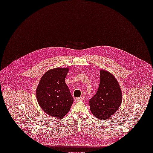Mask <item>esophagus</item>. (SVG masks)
I'll return each mask as SVG.
<instances>
[{
  "instance_id": "34e87169",
  "label": "esophagus",
  "mask_w": 153,
  "mask_h": 153,
  "mask_svg": "<svg viewBox=\"0 0 153 153\" xmlns=\"http://www.w3.org/2000/svg\"><path fill=\"white\" fill-rule=\"evenodd\" d=\"M82 101H83V97H77V98H75V101H76V102Z\"/></svg>"
}]
</instances>
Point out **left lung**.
<instances>
[{
    "label": "left lung",
    "mask_w": 153,
    "mask_h": 153,
    "mask_svg": "<svg viewBox=\"0 0 153 153\" xmlns=\"http://www.w3.org/2000/svg\"><path fill=\"white\" fill-rule=\"evenodd\" d=\"M122 101V91L117 78L107 71H100L98 90L89 101L92 113L99 120H107L118 109Z\"/></svg>",
    "instance_id": "8db88e82"
}]
</instances>
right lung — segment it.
<instances>
[{
	"instance_id": "right-lung-1",
	"label": "right lung",
	"mask_w": 153,
	"mask_h": 153,
	"mask_svg": "<svg viewBox=\"0 0 153 153\" xmlns=\"http://www.w3.org/2000/svg\"><path fill=\"white\" fill-rule=\"evenodd\" d=\"M68 68L47 71L36 88V99L41 108L51 117L61 118L69 111L73 98L65 83Z\"/></svg>"
}]
</instances>
